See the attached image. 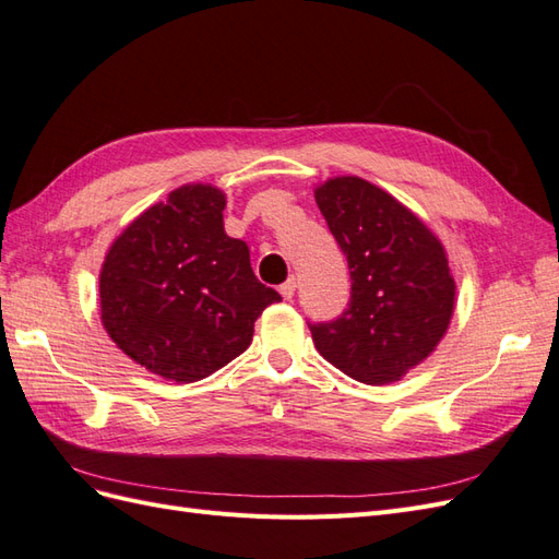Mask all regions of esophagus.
Wrapping results in <instances>:
<instances>
[{
	"mask_svg": "<svg viewBox=\"0 0 559 559\" xmlns=\"http://www.w3.org/2000/svg\"><path fill=\"white\" fill-rule=\"evenodd\" d=\"M280 294L284 300H292L296 294V277H289L282 286H280Z\"/></svg>",
	"mask_w": 559,
	"mask_h": 559,
	"instance_id": "obj_1",
	"label": "esophagus"
}]
</instances>
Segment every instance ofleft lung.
Masks as SVG:
<instances>
[{"mask_svg": "<svg viewBox=\"0 0 559 559\" xmlns=\"http://www.w3.org/2000/svg\"><path fill=\"white\" fill-rule=\"evenodd\" d=\"M347 257L352 298L326 324H310L317 352L364 384H389L443 341L456 284L431 228L380 186L333 177L314 189Z\"/></svg>", "mask_w": 559, "mask_h": 559, "instance_id": "obj_1", "label": "left lung"}]
</instances>
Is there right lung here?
<instances>
[{
    "label": "right lung",
    "mask_w": 559,
    "mask_h": 559,
    "mask_svg": "<svg viewBox=\"0 0 559 559\" xmlns=\"http://www.w3.org/2000/svg\"><path fill=\"white\" fill-rule=\"evenodd\" d=\"M226 193L186 183L111 242L99 270L103 326L148 373L212 376L251 345L253 321L282 296L261 284L249 247L224 230Z\"/></svg>",
    "instance_id": "1"
}]
</instances>
